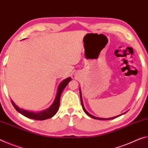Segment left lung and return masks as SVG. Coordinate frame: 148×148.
<instances>
[{"mask_svg": "<svg viewBox=\"0 0 148 148\" xmlns=\"http://www.w3.org/2000/svg\"><path fill=\"white\" fill-rule=\"evenodd\" d=\"M79 92H80V98H81V104H82V107H83V109L84 110V112H85L87 114L88 116L91 117L92 118V119H97V120H112V119H116V118L117 117H119L120 116L122 115V114H124L125 113H126L128 111H126V112H125L124 113H122L121 114H120L119 116H114V117H112V118H108V119H102V118H99V117H95L94 116H92V114H90V113H88L87 110H86V109L85 108V106H84V104H83V99H82V95H81V88H79Z\"/></svg>", "mask_w": 148, "mask_h": 148, "instance_id": "obj_1", "label": "left lung"}]
</instances>
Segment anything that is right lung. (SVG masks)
<instances>
[{"label": "right lung", "instance_id": "1", "mask_svg": "<svg viewBox=\"0 0 148 148\" xmlns=\"http://www.w3.org/2000/svg\"><path fill=\"white\" fill-rule=\"evenodd\" d=\"M71 77H68V78L64 79V80L61 82L60 85H58V90H57L55 99H54L53 103L51 104V106L49 108L45 109V110L40 111V112H32V111L26 110L23 108H19L16 104L14 103L12 100H11V103H12L14 107L15 108L18 112L21 114L24 115V116L29 118V119L37 120H44L50 119L58 112V109L60 108L61 93H62L63 90H64V88L66 87V86L71 81Z\"/></svg>", "mask_w": 148, "mask_h": 148}]
</instances>
